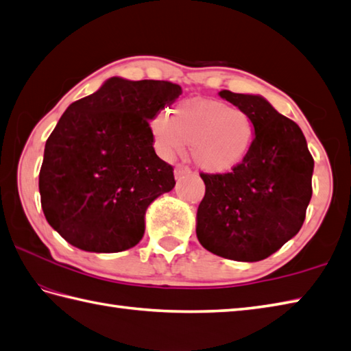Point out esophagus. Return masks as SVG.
<instances>
[{
    "mask_svg": "<svg viewBox=\"0 0 351 351\" xmlns=\"http://www.w3.org/2000/svg\"><path fill=\"white\" fill-rule=\"evenodd\" d=\"M191 173V170L189 166H185V164H178V166L175 167V176L176 178H182L185 175Z\"/></svg>",
    "mask_w": 351,
    "mask_h": 351,
    "instance_id": "obj_1",
    "label": "esophagus"
}]
</instances>
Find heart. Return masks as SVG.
I'll return each instance as SVG.
<instances>
[{"label":"heart","instance_id":"1","mask_svg":"<svg viewBox=\"0 0 351 351\" xmlns=\"http://www.w3.org/2000/svg\"><path fill=\"white\" fill-rule=\"evenodd\" d=\"M155 151L166 160L181 154L190 143L191 158L210 173H226L247 156L255 125L240 107H229L215 99H187L166 114L151 121Z\"/></svg>","mask_w":351,"mask_h":351}]
</instances>
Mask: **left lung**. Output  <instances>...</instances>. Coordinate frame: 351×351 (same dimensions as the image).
<instances>
[{
    "mask_svg": "<svg viewBox=\"0 0 351 351\" xmlns=\"http://www.w3.org/2000/svg\"><path fill=\"white\" fill-rule=\"evenodd\" d=\"M244 108L255 138L241 164L228 173H200L205 196L197 208L199 243L214 255L255 263L299 232L312 197L314 158L294 121L264 98L220 92Z\"/></svg>",
    "mask_w": 351,
    "mask_h": 351,
    "instance_id": "obj_1",
    "label": "left lung"
}]
</instances>
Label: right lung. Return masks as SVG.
<instances>
[{"label":"right lung","instance_id":"add662e5","mask_svg":"<svg viewBox=\"0 0 351 351\" xmlns=\"http://www.w3.org/2000/svg\"><path fill=\"white\" fill-rule=\"evenodd\" d=\"M181 93L170 81L113 77L64 111L45 145L39 191L45 217L69 244L116 253L141 240L146 208L175 187L149 121Z\"/></svg>","mask_w":351,"mask_h":351}]
</instances>
